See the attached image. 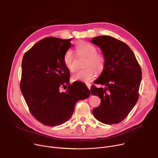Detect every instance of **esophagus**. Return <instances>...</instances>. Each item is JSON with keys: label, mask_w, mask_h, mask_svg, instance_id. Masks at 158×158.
I'll use <instances>...</instances> for the list:
<instances>
[{"label": "esophagus", "mask_w": 158, "mask_h": 158, "mask_svg": "<svg viewBox=\"0 0 158 158\" xmlns=\"http://www.w3.org/2000/svg\"><path fill=\"white\" fill-rule=\"evenodd\" d=\"M86 85H87V88L90 90V89H91V84H89V83H87V84H86Z\"/></svg>", "instance_id": "1"}]
</instances>
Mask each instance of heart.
<instances>
[{
	"mask_svg": "<svg viewBox=\"0 0 158 158\" xmlns=\"http://www.w3.org/2000/svg\"><path fill=\"white\" fill-rule=\"evenodd\" d=\"M77 51L87 56L85 62V68L77 71L72 76L74 81L89 82L96 75V71L101 72L105 67L106 59L104 56L97 52V48L93 44L87 42H79L76 44ZM74 56L73 51L67 50L63 57V62L66 68L71 72L75 71Z\"/></svg>",
	"mask_w": 158,
	"mask_h": 158,
	"instance_id": "b5f03b06",
	"label": "heart"
}]
</instances>
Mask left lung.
<instances>
[{
    "mask_svg": "<svg viewBox=\"0 0 158 158\" xmlns=\"http://www.w3.org/2000/svg\"><path fill=\"white\" fill-rule=\"evenodd\" d=\"M91 42L102 50L105 67L91 92L101 99L100 106L93 110L95 118L106 124L123 121L136 104L142 79V71L131 49L124 42L108 35L93 38Z\"/></svg>",
    "mask_w": 158,
    "mask_h": 158,
    "instance_id": "1",
    "label": "left lung"
}]
</instances>
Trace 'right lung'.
I'll return each instance as SVG.
<instances>
[{
    "mask_svg": "<svg viewBox=\"0 0 158 158\" xmlns=\"http://www.w3.org/2000/svg\"><path fill=\"white\" fill-rule=\"evenodd\" d=\"M71 39L44 38L22 59L20 91L31 114L45 126H56L68 121L76 102L91 94L83 82L69 84L70 72L63 57L73 46ZM60 87H65L66 91L60 92Z\"/></svg>",
    "mask_w": 158,
    "mask_h": 158,
    "instance_id": "add662e5",
    "label": "right lung"
}]
</instances>
